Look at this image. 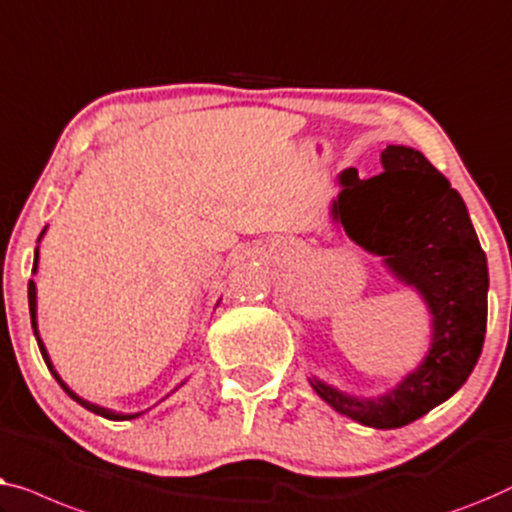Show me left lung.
I'll return each instance as SVG.
<instances>
[{
	"instance_id": "left-lung-1",
	"label": "left lung",
	"mask_w": 512,
	"mask_h": 512,
	"mask_svg": "<svg viewBox=\"0 0 512 512\" xmlns=\"http://www.w3.org/2000/svg\"><path fill=\"white\" fill-rule=\"evenodd\" d=\"M383 174L336 176L341 192L329 218L345 236L413 287L431 315L422 362L383 394L362 397L311 376L308 383L336 413L373 429H399L448 401L478 364L487 329V257L469 211L448 178L420 150L387 146Z\"/></svg>"
}]
</instances>
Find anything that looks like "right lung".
<instances>
[{
  "instance_id": "1",
  "label": "right lung",
  "mask_w": 512,
  "mask_h": 512,
  "mask_svg": "<svg viewBox=\"0 0 512 512\" xmlns=\"http://www.w3.org/2000/svg\"><path fill=\"white\" fill-rule=\"evenodd\" d=\"M46 229H48V225L43 227V232L39 234V241L37 243H41V239L43 236H46ZM37 269H39V246H37V250H34V266H32V273H37ZM27 299H30V318H32V329H34V336H37V343H39V350H41V355H43V362H46V366H48V371L53 373V378L57 380V383H60V387L64 392L69 394L71 399H74L76 403H81L83 408H88L90 413H95V415H102V417H106V420H115V422H122V420H134V417H141L143 413H148L150 408H146V410H139V413H118V410H113V408H106V406H99V403H92V401H88V399H83V397H78V394L71 390V387L64 383L62 380V376L60 373L55 371V366H53V362H50V355H48V350H46V345H43V341H41V336H39V318H37V283H34V280H30V285H27ZM220 304V301H218ZM215 304V306H218ZM187 383V378L185 380H181V383H178L174 390H171V394H174L176 390H181V387ZM169 397V394H167ZM164 397V399H167Z\"/></svg>"
}]
</instances>
